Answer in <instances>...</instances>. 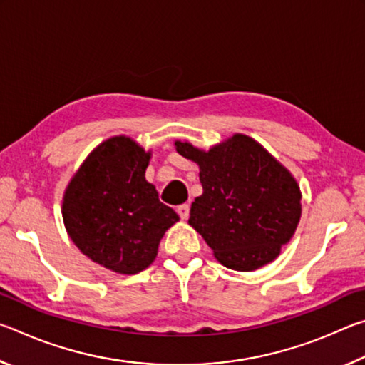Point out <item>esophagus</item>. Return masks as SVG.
<instances>
[{
	"instance_id": "esophagus-1",
	"label": "esophagus",
	"mask_w": 365,
	"mask_h": 365,
	"mask_svg": "<svg viewBox=\"0 0 365 365\" xmlns=\"http://www.w3.org/2000/svg\"><path fill=\"white\" fill-rule=\"evenodd\" d=\"M177 212H178V215H180V217L185 220V219H188V215H190V206L188 205H180L177 207Z\"/></svg>"
}]
</instances>
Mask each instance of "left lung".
I'll return each instance as SVG.
<instances>
[{"mask_svg":"<svg viewBox=\"0 0 365 365\" xmlns=\"http://www.w3.org/2000/svg\"><path fill=\"white\" fill-rule=\"evenodd\" d=\"M180 156L200 165L202 195L188 224L220 264L255 270L280 255L301 217V193L292 174L246 135H233L207 153L175 141Z\"/></svg>","mask_w":365,"mask_h":365,"instance_id":"1","label":"left lung"}]
</instances>
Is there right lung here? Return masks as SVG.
I'll return each instance as SVG.
<instances>
[{
    "label": "right lung",
    "mask_w": 365,
    "mask_h": 365,
    "mask_svg": "<svg viewBox=\"0 0 365 365\" xmlns=\"http://www.w3.org/2000/svg\"><path fill=\"white\" fill-rule=\"evenodd\" d=\"M148 163L150 153L133 140L109 138L86 158L64 195L63 217L72 242L117 274L145 270L165 230L178 220L146 182Z\"/></svg>",
    "instance_id": "right-lung-1"
}]
</instances>
